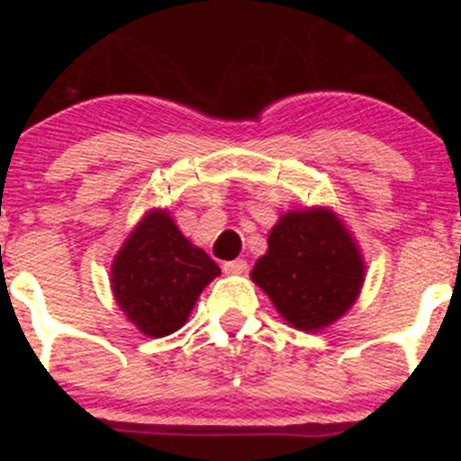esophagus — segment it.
<instances>
[{"mask_svg": "<svg viewBox=\"0 0 461 461\" xmlns=\"http://www.w3.org/2000/svg\"><path fill=\"white\" fill-rule=\"evenodd\" d=\"M223 271L230 273V275H240L247 271V262L245 260H230L223 264Z\"/></svg>", "mask_w": 461, "mask_h": 461, "instance_id": "esophagus-1", "label": "esophagus"}]
</instances>
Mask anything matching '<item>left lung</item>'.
I'll return each mask as SVG.
<instances>
[{"label":"left lung","instance_id":"8db88e82","mask_svg":"<svg viewBox=\"0 0 461 461\" xmlns=\"http://www.w3.org/2000/svg\"><path fill=\"white\" fill-rule=\"evenodd\" d=\"M275 310L294 330L321 331L347 314L364 284L362 253L336 212L293 210L268 234L251 271Z\"/></svg>","mask_w":461,"mask_h":461}]
</instances>
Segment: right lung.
I'll use <instances>...</instances> for the list:
<instances>
[{
  "label": "right lung",
  "instance_id": "add662e5",
  "mask_svg": "<svg viewBox=\"0 0 461 461\" xmlns=\"http://www.w3.org/2000/svg\"><path fill=\"white\" fill-rule=\"evenodd\" d=\"M216 264L194 247L167 210H149L131 230L110 268L113 294L139 331L162 338L188 321Z\"/></svg>",
  "mask_w": 461,
  "mask_h": 461
}]
</instances>
